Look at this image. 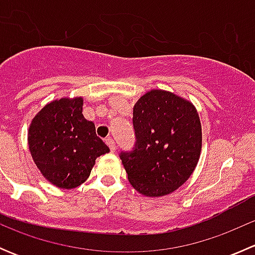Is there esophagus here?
Listing matches in <instances>:
<instances>
[{"mask_svg": "<svg viewBox=\"0 0 255 255\" xmlns=\"http://www.w3.org/2000/svg\"><path fill=\"white\" fill-rule=\"evenodd\" d=\"M106 143H107V145L110 146V149H111V151L116 150V143H115V140H113V138H111V137L106 138Z\"/></svg>", "mask_w": 255, "mask_h": 255, "instance_id": "obj_1", "label": "esophagus"}]
</instances>
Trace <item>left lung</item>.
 I'll return each instance as SVG.
<instances>
[{"mask_svg":"<svg viewBox=\"0 0 255 255\" xmlns=\"http://www.w3.org/2000/svg\"><path fill=\"white\" fill-rule=\"evenodd\" d=\"M133 128L134 148L120 154L130 185L148 197L175 191L194 173L201 153V122L194 105L151 90L135 102Z\"/></svg>","mask_w":255,"mask_h":255,"instance_id":"obj_1","label":"left lung"}]
</instances>
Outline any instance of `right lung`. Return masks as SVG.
<instances>
[{
	"label": "right lung",
	"mask_w": 255,
	"mask_h": 255,
	"mask_svg": "<svg viewBox=\"0 0 255 255\" xmlns=\"http://www.w3.org/2000/svg\"><path fill=\"white\" fill-rule=\"evenodd\" d=\"M81 97L45 105L28 130V145L43 176L61 189L86 181L97 156L110 148L96 135L94 122L82 115Z\"/></svg>",
	"instance_id": "add662e5"
}]
</instances>
